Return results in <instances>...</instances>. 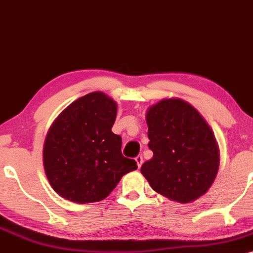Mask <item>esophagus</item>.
Here are the masks:
<instances>
[{
  "mask_svg": "<svg viewBox=\"0 0 253 253\" xmlns=\"http://www.w3.org/2000/svg\"><path fill=\"white\" fill-rule=\"evenodd\" d=\"M136 163H137V167L140 169V167L142 166V164H143V158H142V155H137V157L135 158Z\"/></svg>",
  "mask_w": 253,
  "mask_h": 253,
  "instance_id": "obj_1",
  "label": "esophagus"
}]
</instances>
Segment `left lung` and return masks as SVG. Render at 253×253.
I'll return each instance as SVG.
<instances>
[{"label":"left lung","mask_w":253,"mask_h":253,"mask_svg":"<svg viewBox=\"0 0 253 253\" xmlns=\"http://www.w3.org/2000/svg\"><path fill=\"white\" fill-rule=\"evenodd\" d=\"M153 158L141 167L154 191L179 203L206 194L214 183L220 153L200 112L177 98L163 99L146 115Z\"/></svg>","instance_id":"1"}]
</instances>
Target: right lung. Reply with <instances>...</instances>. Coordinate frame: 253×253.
<instances>
[{"mask_svg":"<svg viewBox=\"0 0 253 253\" xmlns=\"http://www.w3.org/2000/svg\"><path fill=\"white\" fill-rule=\"evenodd\" d=\"M117 104L103 92L76 99L55 119L42 149L46 177L59 196L76 203L104 200L137 169L113 134Z\"/></svg>","mask_w":253,"mask_h":253,"instance_id":"right-lung-1","label":"right lung"}]
</instances>
